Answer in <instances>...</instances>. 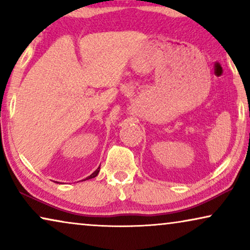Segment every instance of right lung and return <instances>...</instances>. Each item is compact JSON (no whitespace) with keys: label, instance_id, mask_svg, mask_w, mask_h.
Listing matches in <instances>:
<instances>
[{"label":"right lung","instance_id":"right-lung-1","mask_svg":"<svg viewBox=\"0 0 250 250\" xmlns=\"http://www.w3.org/2000/svg\"><path fill=\"white\" fill-rule=\"evenodd\" d=\"M99 172H100V167H98V168H97V169H95V170H94V172H93V173H92L90 176H87V177H86V179H84L83 181H85V180H90V179H93V177H95V176H97V175H98V174H99Z\"/></svg>","mask_w":250,"mask_h":250}]
</instances>
